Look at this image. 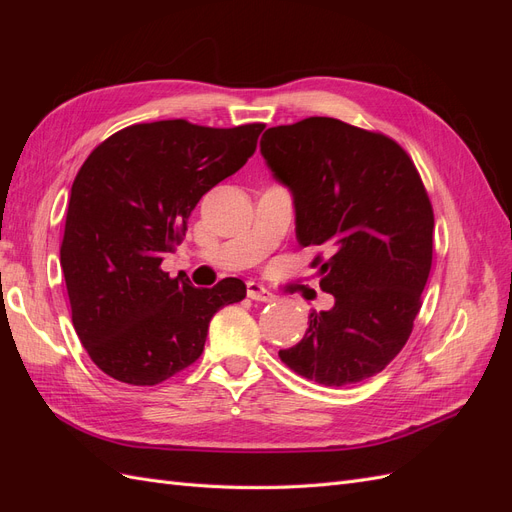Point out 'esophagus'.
Returning <instances> with one entry per match:
<instances>
[{"instance_id": "obj_1", "label": "esophagus", "mask_w": 512, "mask_h": 512, "mask_svg": "<svg viewBox=\"0 0 512 512\" xmlns=\"http://www.w3.org/2000/svg\"><path fill=\"white\" fill-rule=\"evenodd\" d=\"M247 297H250L252 301H260V303H269L273 301V292H269L262 284H256V282H247Z\"/></svg>"}]
</instances>
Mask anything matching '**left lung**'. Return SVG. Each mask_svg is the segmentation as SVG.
Masks as SVG:
<instances>
[{
    "label": "left lung",
    "instance_id": "left-lung-1",
    "mask_svg": "<svg viewBox=\"0 0 512 512\" xmlns=\"http://www.w3.org/2000/svg\"><path fill=\"white\" fill-rule=\"evenodd\" d=\"M260 153L292 194L297 239L327 247L320 288L335 297L280 359L324 386L363 382L406 346L433 254V211L414 162L389 136L333 117L269 128Z\"/></svg>",
    "mask_w": 512,
    "mask_h": 512
}]
</instances>
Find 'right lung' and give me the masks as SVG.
I'll return each mask as SVG.
<instances>
[{"instance_id": "right-lung-1", "label": "right lung", "mask_w": 512, "mask_h": 512, "mask_svg": "<svg viewBox=\"0 0 512 512\" xmlns=\"http://www.w3.org/2000/svg\"><path fill=\"white\" fill-rule=\"evenodd\" d=\"M262 123H136L89 153L70 192L61 269L72 324L106 376L153 386L192 365L220 307L245 299L226 277L194 288L160 269L213 185L254 156Z\"/></svg>"}]
</instances>
